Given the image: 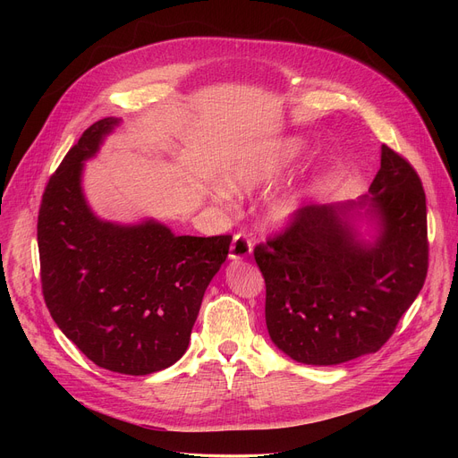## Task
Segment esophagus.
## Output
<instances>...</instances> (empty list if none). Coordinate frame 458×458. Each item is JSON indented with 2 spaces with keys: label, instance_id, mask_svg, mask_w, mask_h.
<instances>
[{
  "label": "esophagus",
  "instance_id": "esophagus-1",
  "mask_svg": "<svg viewBox=\"0 0 458 458\" xmlns=\"http://www.w3.org/2000/svg\"><path fill=\"white\" fill-rule=\"evenodd\" d=\"M252 242L245 235V233H237L232 239V245H230V259H245L252 254Z\"/></svg>",
  "mask_w": 458,
  "mask_h": 458
}]
</instances>
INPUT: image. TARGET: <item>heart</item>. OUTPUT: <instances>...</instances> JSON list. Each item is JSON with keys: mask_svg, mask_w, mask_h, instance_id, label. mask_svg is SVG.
I'll return each instance as SVG.
<instances>
[{"mask_svg": "<svg viewBox=\"0 0 458 458\" xmlns=\"http://www.w3.org/2000/svg\"><path fill=\"white\" fill-rule=\"evenodd\" d=\"M302 144L299 139L261 140L239 148L225 165L223 187L235 195L249 192L275 183L301 156ZM226 190V191H227ZM224 189L216 191V197L228 199ZM310 200V187L304 182L287 185L263 204V219L269 226H287L306 209Z\"/></svg>", "mask_w": 458, "mask_h": 458, "instance_id": "heart-1", "label": "heart"}]
</instances>
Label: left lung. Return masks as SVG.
Wrapping results in <instances>:
<instances>
[{"mask_svg":"<svg viewBox=\"0 0 458 458\" xmlns=\"http://www.w3.org/2000/svg\"><path fill=\"white\" fill-rule=\"evenodd\" d=\"M273 344L295 362L338 366L377 352L420 295L427 204L411 163L388 147L366 195L306 206L254 250Z\"/></svg>","mask_w":458,"mask_h":458,"instance_id":"1","label":"left lung"}]
</instances>
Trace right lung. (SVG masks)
<instances>
[{
	"mask_svg": "<svg viewBox=\"0 0 458 458\" xmlns=\"http://www.w3.org/2000/svg\"><path fill=\"white\" fill-rule=\"evenodd\" d=\"M123 123H94L64 156L38 211L42 293L70 342L104 369L150 375L187 351L211 278L232 235H176L156 219L114 223L83 192L85 161Z\"/></svg>",
	"mask_w": 458,
	"mask_h": 458,
	"instance_id": "add662e5",
	"label": "right lung"
}]
</instances>
